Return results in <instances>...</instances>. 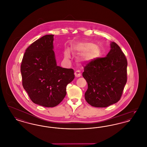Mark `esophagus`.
<instances>
[{"label": "esophagus", "mask_w": 147, "mask_h": 147, "mask_svg": "<svg viewBox=\"0 0 147 147\" xmlns=\"http://www.w3.org/2000/svg\"><path fill=\"white\" fill-rule=\"evenodd\" d=\"M74 74H75V76L76 77H80L81 76V75H82L80 70H76L75 71V73H74Z\"/></svg>", "instance_id": "34e87169"}]
</instances>
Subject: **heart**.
Instances as JSON below:
<instances>
[{
    "mask_svg": "<svg viewBox=\"0 0 147 147\" xmlns=\"http://www.w3.org/2000/svg\"><path fill=\"white\" fill-rule=\"evenodd\" d=\"M76 49L79 53H84L80 58L81 61H89L98 58L100 56V51L98 47L92 43L88 42L77 45ZM65 57L67 59L70 58V52L67 49L64 53Z\"/></svg>",
    "mask_w": 147,
    "mask_h": 147,
    "instance_id": "1",
    "label": "heart"
}]
</instances>
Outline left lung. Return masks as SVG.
I'll list each match as a JSON object with an SVG mask.
<instances>
[{"mask_svg":"<svg viewBox=\"0 0 147 147\" xmlns=\"http://www.w3.org/2000/svg\"><path fill=\"white\" fill-rule=\"evenodd\" d=\"M104 58H98L86 64L83 77L88 83L85 98L96 107H106L120 100L127 82V61L115 42Z\"/></svg>","mask_w":147,"mask_h":147,"instance_id":"1","label":"left lung"}]
</instances>
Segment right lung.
Segmentation results:
<instances>
[{
    "label": "right lung",
    "mask_w": 147,
    "mask_h": 147,
    "mask_svg": "<svg viewBox=\"0 0 147 147\" xmlns=\"http://www.w3.org/2000/svg\"><path fill=\"white\" fill-rule=\"evenodd\" d=\"M53 36H43L28 47L20 69L22 86L31 101L47 107L56 106L63 100L67 85L74 79L73 69L57 65Z\"/></svg>",
    "instance_id": "add662e5"
}]
</instances>
